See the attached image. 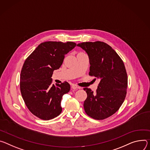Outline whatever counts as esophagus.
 <instances>
[{"mask_svg":"<svg viewBox=\"0 0 150 150\" xmlns=\"http://www.w3.org/2000/svg\"><path fill=\"white\" fill-rule=\"evenodd\" d=\"M71 88L73 89H80V88L79 87H78L77 85H73L72 86H71Z\"/></svg>","mask_w":150,"mask_h":150,"instance_id":"1","label":"esophagus"}]
</instances>
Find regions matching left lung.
Wrapping results in <instances>:
<instances>
[{"label":"left lung","mask_w":150,"mask_h":150,"mask_svg":"<svg viewBox=\"0 0 150 150\" xmlns=\"http://www.w3.org/2000/svg\"><path fill=\"white\" fill-rule=\"evenodd\" d=\"M77 46L88 55L89 76L99 80L96 92L90 88L83 89L87 93L83 104L85 111L94 119H107L118 111L126 98L127 75L123 61L104 42H83Z\"/></svg>","instance_id":"obj_1"}]
</instances>
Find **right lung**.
Here are the masks:
<instances>
[{"mask_svg": "<svg viewBox=\"0 0 150 150\" xmlns=\"http://www.w3.org/2000/svg\"><path fill=\"white\" fill-rule=\"evenodd\" d=\"M76 46L72 42L40 43L25 59L20 75V90L30 111L44 120L52 119L62 111L61 102L70 86L64 81L52 85L54 70L59 69L65 55Z\"/></svg>", "mask_w": 150, "mask_h": 150, "instance_id": "1", "label": "right lung"}]
</instances>
